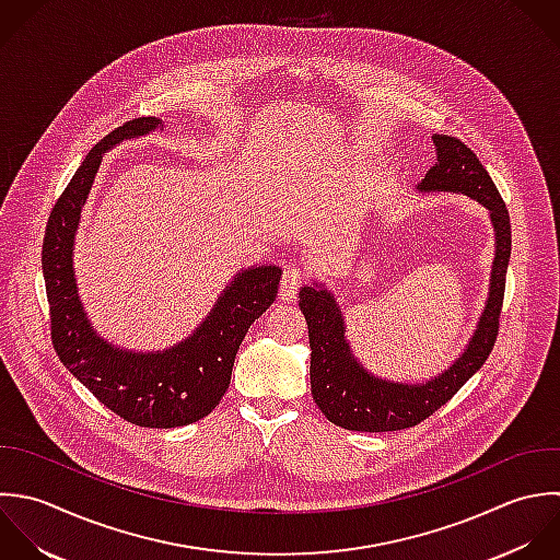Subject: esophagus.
Segmentation results:
<instances>
[{
    "instance_id": "34e87169",
    "label": "esophagus",
    "mask_w": 560,
    "mask_h": 560,
    "mask_svg": "<svg viewBox=\"0 0 560 560\" xmlns=\"http://www.w3.org/2000/svg\"><path fill=\"white\" fill-rule=\"evenodd\" d=\"M301 283H303V275L296 268H288L281 277V288H279L281 301H294Z\"/></svg>"
}]
</instances>
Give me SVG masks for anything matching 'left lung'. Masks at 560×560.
<instances>
[{"label":"left lung","mask_w":560,"mask_h":560,"mask_svg":"<svg viewBox=\"0 0 560 560\" xmlns=\"http://www.w3.org/2000/svg\"><path fill=\"white\" fill-rule=\"evenodd\" d=\"M436 163L417 185L421 194H463L480 202L495 231V259L489 296L465 351L439 375L425 382H393L371 373L347 340L345 314L323 283L314 281L299 292V307L310 331V380L320 412L336 425L353 432H397L412 428L445 406L487 362L493 351L511 261V218L489 172L460 139L432 135Z\"/></svg>","instance_id":"left-lung-1"}]
</instances>
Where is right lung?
I'll use <instances>...</instances> for the list:
<instances>
[{
	"instance_id": "right-lung-1",
	"label": "right lung",
	"mask_w": 560,
	"mask_h": 560,
	"mask_svg": "<svg viewBox=\"0 0 560 560\" xmlns=\"http://www.w3.org/2000/svg\"><path fill=\"white\" fill-rule=\"evenodd\" d=\"M154 130H163L159 117H137L91 148L49 213L40 264L60 362L124 421L167 430L196 423L220 404L237 349L248 327L275 303L283 270L275 264L240 270L194 334L163 351H130L93 329L73 272L80 213L104 152Z\"/></svg>"
}]
</instances>
